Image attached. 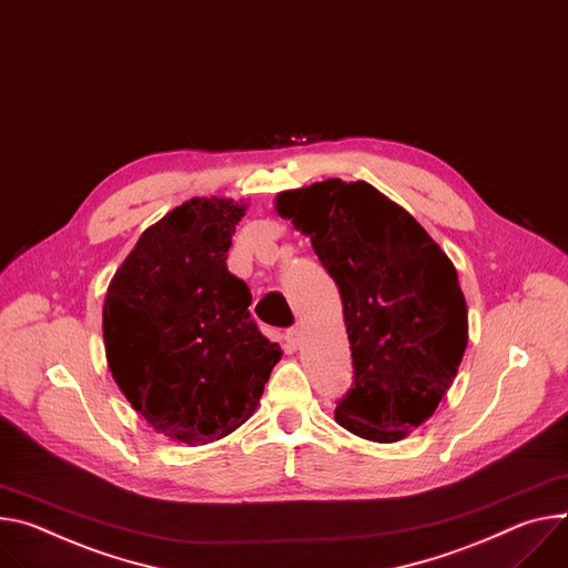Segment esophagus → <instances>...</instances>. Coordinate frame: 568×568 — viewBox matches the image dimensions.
Here are the masks:
<instances>
[{"mask_svg": "<svg viewBox=\"0 0 568 568\" xmlns=\"http://www.w3.org/2000/svg\"><path fill=\"white\" fill-rule=\"evenodd\" d=\"M285 344L290 351H296L298 344H301V331L298 328H290L285 331Z\"/></svg>", "mask_w": 568, "mask_h": 568, "instance_id": "obj_1", "label": "esophagus"}]
</instances>
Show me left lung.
I'll list each match as a JSON object with an SVG mask.
<instances>
[{"label":"left lung","instance_id":"1","mask_svg":"<svg viewBox=\"0 0 568 568\" xmlns=\"http://www.w3.org/2000/svg\"><path fill=\"white\" fill-rule=\"evenodd\" d=\"M276 211L311 235L339 287L353 383L337 400V424L378 444L403 439L433 417L467 348V303L453 263L365 181L281 192Z\"/></svg>","mask_w":568,"mask_h":568}]
</instances>
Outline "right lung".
<instances>
[{
    "label": "right lung",
    "mask_w": 568,
    "mask_h": 568,
    "mask_svg": "<svg viewBox=\"0 0 568 568\" xmlns=\"http://www.w3.org/2000/svg\"><path fill=\"white\" fill-rule=\"evenodd\" d=\"M244 209L217 196L179 205L142 233L104 303L115 383L153 428L192 446L240 428L281 359L226 267Z\"/></svg>",
    "instance_id": "add662e5"
}]
</instances>
